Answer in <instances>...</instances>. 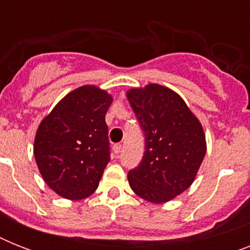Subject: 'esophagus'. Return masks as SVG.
I'll return each instance as SVG.
<instances>
[{"instance_id": "esophagus-1", "label": "esophagus", "mask_w": 250, "mask_h": 250, "mask_svg": "<svg viewBox=\"0 0 250 250\" xmlns=\"http://www.w3.org/2000/svg\"><path fill=\"white\" fill-rule=\"evenodd\" d=\"M113 149H114V153H115V154H119V153L122 152V144H115L113 146Z\"/></svg>"}]
</instances>
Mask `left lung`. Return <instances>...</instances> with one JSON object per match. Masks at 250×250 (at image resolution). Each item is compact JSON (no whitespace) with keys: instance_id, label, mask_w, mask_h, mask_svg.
I'll return each instance as SVG.
<instances>
[{"instance_id":"obj_1","label":"left lung","mask_w":250,"mask_h":250,"mask_svg":"<svg viewBox=\"0 0 250 250\" xmlns=\"http://www.w3.org/2000/svg\"><path fill=\"white\" fill-rule=\"evenodd\" d=\"M127 98L145 136L143 160L128 172L129 187L153 204L170 201L189 188L205 157L201 123L184 100L167 86L133 88Z\"/></svg>"}]
</instances>
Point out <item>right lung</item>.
I'll list each match as a JSON object with an SVG mask.
<instances>
[{
  "mask_svg": "<svg viewBox=\"0 0 250 250\" xmlns=\"http://www.w3.org/2000/svg\"><path fill=\"white\" fill-rule=\"evenodd\" d=\"M111 102L98 86H79L41 121L33 154L45 183L61 197L76 201L97 189L110 161L105 115Z\"/></svg>",
  "mask_w": 250,
  "mask_h": 250,
  "instance_id": "obj_1",
  "label": "right lung"
}]
</instances>
